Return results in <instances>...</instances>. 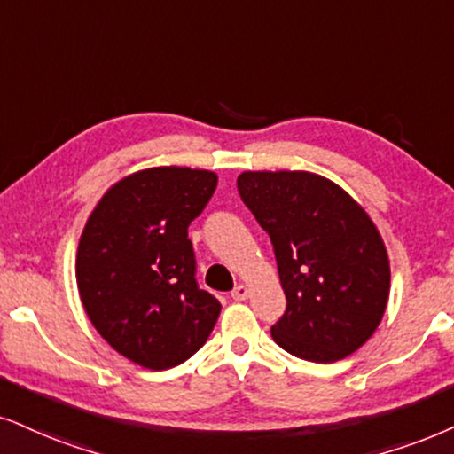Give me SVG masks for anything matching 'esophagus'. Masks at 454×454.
<instances>
[{
	"label": "esophagus",
	"instance_id": "obj_1",
	"mask_svg": "<svg viewBox=\"0 0 454 454\" xmlns=\"http://www.w3.org/2000/svg\"><path fill=\"white\" fill-rule=\"evenodd\" d=\"M247 297H249V289H247L245 285L234 286V291H232V300L234 301H245Z\"/></svg>",
	"mask_w": 454,
	"mask_h": 454
}]
</instances>
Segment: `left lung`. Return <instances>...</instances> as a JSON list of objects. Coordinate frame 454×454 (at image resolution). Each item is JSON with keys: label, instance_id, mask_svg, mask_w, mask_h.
Wrapping results in <instances>:
<instances>
[{"label": "left lung", "instance_id": "8db88e82", "mask_svg": "<svg viewBox=\"0 0 454 454\" xmlns=\"http://www.w3.org/2000/svg\"><path fill=\"white\" fill-rule=\"evenodd\" d=\"M243 203L268 232L286 295L272 340L309 363H335L380 326L389 297L381 234L349 194L308 171H245Z\"/></svg>", "mask_w": 454, "mask_h": 454}]
</instances>
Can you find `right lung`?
<instances>
[{"mask_svg": "<svg viewBox=\"0 0 454 454\" xmlns=\"http://www.w3.org/2000/svg\"><path fill=\"white\" fill-rule=\"evenodd\" d=\"M217 186L214 171L153 168L108 188L85 223L77 286L111 348L151 371L203 348L220 301L197 283L188 226Z\"/></svg>", "mask_w": 454, "mask_h": 454, "instance_id": "obj_1", "label": "right lung"}]
</instances>
